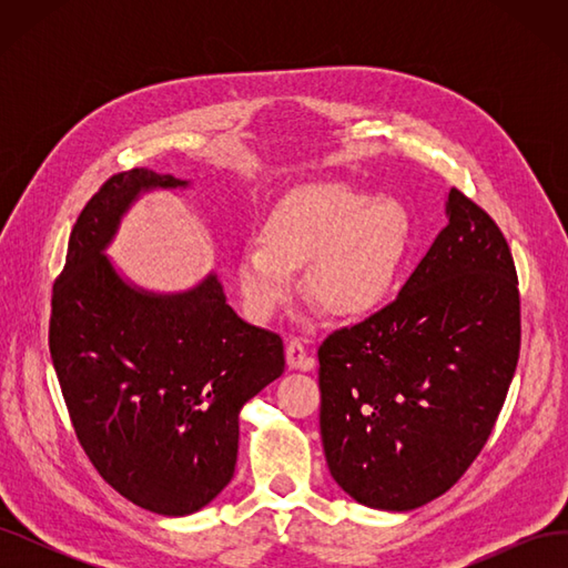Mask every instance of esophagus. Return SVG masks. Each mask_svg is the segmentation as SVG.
Masks as SVG:
<instances>
[{
    "label": "esophagus",
    "mask_w": 568,
    "mask_h": 568,
    "mask_svg": "<svg viewBox=\"0 0 568 568\" xmlns=\"http://www.w3.org/2000/svg\"><path fill=\"white\" fill-rule=\"evenodd\" d=\"M286 365L291 369H298V372H311V369H315L317 363H315V357L307 353L303 341L291 338L286 343Z\"/></svg>",
    "instance_id": "obj_1"
}]
</instances>
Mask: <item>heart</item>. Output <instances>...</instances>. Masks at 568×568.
<instances>
[{
	"label": "heart",
	"instance_id": "1",
	"mask_svg": "<svg viewBox=\"0 0 568 568\" xmlns=\"http://www.w3.org/2000/svg\"><path fill=\"white\" fill-rule=\"evenodd\" d=\"M409 246V215L393 196H367L341 184H311L272 211L263 242L242 248L234 282L246 313L267 322L294 294H305L336 320L379 311L398 282Z\"/></svg>",
	"mask_w": 568,
	"mask_h": 568
}]
</instances>
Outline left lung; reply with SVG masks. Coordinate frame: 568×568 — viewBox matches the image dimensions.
<instances>
[{
  "label": "left lung",
  "instance_id": "left-lung-1",
  "mask_svg": "<svg viewBox=\"0 0 568 568\" xmlns=\"http://www.w3.org/2000/svg\"><path fill=\"white\" fill-rule=\"evenodd\" d=\"M448 225L384 311L320 346V434L355 503L409 511L467 471L519 359L517 270L500 227L457 189Z\"/></svg>",
  "mask_w": 568,
  "mask_h": 568
}]
</instances>
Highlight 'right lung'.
<instances>
[{"instance_id":"1","label":"right lung","mask_w":568,"mask_h":568,"mask_svg":"<svg viewBox=\"0 0 568 568\" xmlns=\"http://www.w3.org/2000/svg\"><path fill=\"white\" fill-rule=\"evenodd\" d=\"M192 182L134 168L84 205L51 294L49 351L97 471L142 509L186 517L227 488L239 412L284 372V343L227 303L215 272L182 291L132 282L109 248L132 205Z\"/></svg>"}]
</instances>
